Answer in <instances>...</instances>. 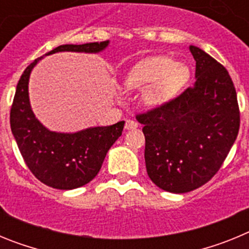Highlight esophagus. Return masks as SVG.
I'll use <instances>...</instances> for the list:
<instances>
[{
    "label": "esophagus",
    "mask_w": 249,
    "mask_h": 249,
    "mask_svg": "<svg viewBox=\"0 0 249 249\" xmlns=\"http://www.w3.org/2000/svg\"><path fill=\"white\" fill-rule=\"evenodd\" d=\"M138 127V123L132 120H127L126 124H124V128L126 129H136Z\"/></svg>",
    "instance_id": "obj_1"
}]
</instances>
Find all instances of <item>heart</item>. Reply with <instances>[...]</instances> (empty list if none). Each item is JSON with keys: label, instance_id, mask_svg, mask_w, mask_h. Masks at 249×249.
<instances>
[{"label": "heart", "instance_id": "1", "mask_svg": "<svg viewBox=\"0 0 249 249\" xmlns=\"http://www.w3.org/2000/svg\"><path fill=\"white\" fill-rule=\"evenodd\" d=\"M188 80L190 71L187 66L168 57H151L129 70L124 86L129 91H143L142 102L155 108L172 100Z\"/></svg>", "mask_w": 249, "mask_h": 249}]
</instances>
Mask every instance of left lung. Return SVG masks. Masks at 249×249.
<instances>
[{
	"label": "left lung",
	"instance_id": "8db88e82",
	"mask_svg": "<svg viewBox=\"0 0 249 249\" xmlns=\"http://www.w3.org/2000/svg\"><path fill=\"white\" fill-rule=\"evenodd\" d=\"M196 82L175 100L137 114L143 124L144 160L157 187L186 193L221 168L239 129L236 89L228 71L203 50L190 46Z\"/></svg>",
	"mask_w": 249,
	"mask_h": 249
}]
</instances>
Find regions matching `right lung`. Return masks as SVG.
<instances>
[{
    "label": "right lung",
    "instance_id": "obj_1",
    "mask_svg": "<svg viewBox=\"0 0 249 249\" xmlns=\"http://www.w3.org/2000/svg\"><path fill=\"white\" fill-rule=\"evenodd\" d=\"M108 45L109 41L62 45L46 56L66 51L98 53ZM42 58L35 59L17 83L10 113L11 131L26 164L38 181L57 190H74L97 176L108 149L122 135L124 121L112 126L89 127L74 133L46 128L35 116L28 97L30 74Z\"/></svg>",
    "mask_w": 249,
    "mask_h": 249
}]
</instances>
